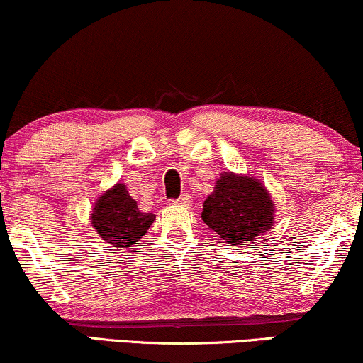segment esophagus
Wrapping results in <instances>:
<instances>
[{
	"mask_svg": "<svg viewBox=\"0 0 363 363\" xmlns=\"http://www.w3.org/2000/svg\"><path fill=\"white\" fill-rule=\"evenodd\" d=\"M174 203L179 204V206H191L192 204V199H191V196L187 194V192H184V194L179 197V199L174 201Z\"/></svg>",
	"mask_w": 363,
	"mask_h": 363,
	"instance_id": "1",
	"label": "esophagus"
}]
</instances>
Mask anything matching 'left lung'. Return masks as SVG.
Instances as JSON below:
<instances>
[{
    "instance_id": "left-lung-1",
    "label": "left lung",
    "mask_w": 363,
    "mask_h": 363,
    "mask_svg": "<svg viewBox=\"0 0 363 363\" xmlns=\"http://www.w3.org/2000/svg\"><path fill=\"white\" fill-rule=\"evenodd\" d=\"M272 194L250 174L221 172L214 191L203 204V221L228 245H242L272 231L274 224Z\"/></svg>"
}]
</instances>
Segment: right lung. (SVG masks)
Returning a JSON list of instances; mask_svg holds the SVG:
<instances>
[{
    "instance_id": "1",
    "label": "right lung",
    "mask_w": 363,
    "mask_h": 363,
    "mask_svg": "<svg viewBox=\"0 0 363 363\" xmlns=\"http://www.w3.org/2000/svg\"><path fill=\"white\" fill-rule=\"evenodd\" d=\"M155 214L142 213L123 182L104 191L94 203L91 228L113 247H130L140 241L154 223Z\"/></svg>"
}]
</instances>
